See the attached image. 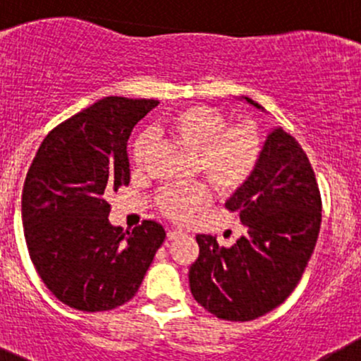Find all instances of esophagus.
Masks as SVG:
<instances>
[{"mask_svg": "<svg viewBox=\"0 0 361 361\" xmlns=\"http://www.w3.org/2000/svg\"><path fill=\"white\" fill-rule=\"evenodd\" d=\"M180 235H183V231H180V229H168V238L169 239H176V238H180Z\"/></svg>", "mask_w": 361, "mask_h": 361, "instance_id": "34e87169", "label": "esophagus"}]
</instances>
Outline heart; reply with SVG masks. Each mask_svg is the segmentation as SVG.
<instances>
[{
    "label": "heart",
    "mask_w": 361,
    "mask_h": 361,
    "mask_svg": "<svg viewBox=\"0 0 361 361\" xmlns=\"http://www.w3.org/2000/svg\"><path fill=\"white\" fill-rule=\"evenodd\" d=\"M161 134L193 149L197 169L221 193H231L250 180L261 154V135L251 126H227V118L204 105L186 106L171 114ZM149 140L139 137L130 147L132 163L142 168L147 161ZM210 193L205 185L175 186L161 193L159 207L175 221H186L202 210Z\"/></svg>",
    "instance_id": "obj_1"
}]
</instances>
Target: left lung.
I'll return each mask as SVG.
<instances>
[{"label": "left lung", "instance_id": "left-lung-1", "mask_svg": "<svg viewBox=\"0 0 361 361\" xmlns=\"http://www.w3.org/2000/svg\"><path fill=\"white\" fill-rule=\"evenodd\" d=\"M250 105L259 103L244 97ZM246 234L231 247L198 234L190 290L226 321H251L283 302L302 279L321 229V193L309 157L292 135L273 128L250 180L226 202Z\"/></svg>", "mask_w": 361, "mask_h": 361}]
</instances>
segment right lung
Instances as JSON below:
<instances>
[{
    "mask_svg": "<svg viewBox=\"0 0 361 361\" xmlns=\"http://www.w3.org/2000/svg\"><path fill=\"white\" fill-rule=\"evenodd\" d=\"M157 100L106 97L64 120L25 178L22 221L37 273L62 304L102 312L135 295L166 233L156 221L123 233L105 200L130 181L127 140Z\"/></svg>",
    "mask_w": 361,
    "mask_h": 361,
    "instance_id": "add662e5",
    "label": "right lung"
}]
</instances>
